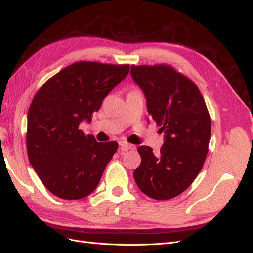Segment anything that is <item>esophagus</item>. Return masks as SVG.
Instances as JSON below:
<instances>
[{
	"mask_svg": "<svg viewBox=\"0 0 253 253\" xmlns=\"http://www.w3.org/2000/svg\"><path fill=\"white\" fill-rule=\"evenodd\" d=\"M120 146H121V149H122L123 151H128V150H134V149H136V146L130 144V143L124 142V141H121V142H120Z\"/></svg>",
	"mask_w": 253,
	"mask_h": 253,
	"instance_id": "34e87169",
	"label": "esophagus"
}]
</instances>
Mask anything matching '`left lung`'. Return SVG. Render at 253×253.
<instances>
[{
	"instance_id": "left-lung-1",
	"label": "left lung",
	"mask_w": 253,
	"mask_h": 253,
	"mask_svg": "<svg viewBox=\"0 0 253 253\" xmlns=\"http://www.w3.org/2000/svg\"><path fill=\"white\" fill-rule=\"evenodd\" d=\"M130 74L165 134L160 154L139 146L141 164L133 178L149 197L173 198L193 183L206 160L211 133L206 103L196 84L168 64L131 66Z\"/></svg>"
}]
</instances>
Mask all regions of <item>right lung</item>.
<instances>
[{
    "mask_svg": "<svg viewBox=\"0 0 253 253\" xmlns=\"http://www.w3.org/2000/svg\"><path fill=\"white\" fill-rule=\"evenodd\" d=\"M129 64L79 61L62 69L35 93L28 112L27 151L42 183L72 201L95 191L119 143L97 142L79 128L91 122L103 99L124 80Z\"/></svg>",
    "mask_w": 253,
    "mask_h": 253,
    "instance_id": "obj_1",
    "label": "right lung"
}]
</instances>
